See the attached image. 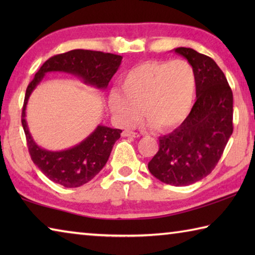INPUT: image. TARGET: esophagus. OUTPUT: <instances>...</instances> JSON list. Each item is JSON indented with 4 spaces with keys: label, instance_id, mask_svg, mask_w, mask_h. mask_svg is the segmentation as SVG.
Wrapping results in <instances>:
<instances>
[{
    "label": "esophagus",
    "instance_id": "obj_1",
    "mask_svg": "<svg viewBox=\"0 0 255 255\" xmlns=\"http://www.w3.org/2000/svg\"><path fill=\"white\" fill-rule=\"evenodd\" d=\"M123 136H124V137H133V138H137V137H139V133L133 132V131H130V130H125V131H123Z\"/></svg>",
    "mask_w": 255,
    "mask_h": 255
}]
</instances>
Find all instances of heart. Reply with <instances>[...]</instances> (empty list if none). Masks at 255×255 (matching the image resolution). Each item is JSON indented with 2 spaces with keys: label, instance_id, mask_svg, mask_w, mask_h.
<instances>
[{
  "label": "heart",
  "instance_id": "1",
  "mask_svg": "<svg viewBox=\"0 0 255 255\" xmlns=\"http://www.w3.org/2000/svg\"><path fill=\"white\" fill-rule=\"evenodd\" d=\"M196 91L195 68L187 60H148L122 76L120 90L109 94V108L123 126L139 119L144 108L147 126L167 131L188 118Z\"/></svg>",
  "mask_w": 255,
  "mask_h": 255
}]
</instances>
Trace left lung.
I'll return each instance as SVG.
<instances>
[{"label": "left lung", "mask_w": 255, "mask_h": 255, "mask_svg": "<svg viewBox=\"0 0 255 255\" xmlns=\"http://www.w3.org/2000/svg\"><path fill=\"white\" fill-rule=\"evenodd\" d=\"M173 51L195 68L197 100L178 128L159 137L148 170L162 182L182 187L206 178L222 157L233 133V92L214 59L185 47Z\"/></svg>", "instance_id": "left-lung-1"}]
</instances>
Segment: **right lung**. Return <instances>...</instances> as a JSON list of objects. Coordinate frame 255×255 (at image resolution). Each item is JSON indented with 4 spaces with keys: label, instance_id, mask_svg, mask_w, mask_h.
<instances>
[{
    "label": "right lung",
    "instance_id": "add662e5",
    "mask_svg": "<svg viewBox=\"0 0 255 255\" xmlns=\"http://www.w3.org/2000/svg\"><path fill=\"white\" fill-rule=\"evenodd\" d=\"M122 60V56L102 51L71 50L46 60L28 85L21 123L31 159L53 182L65 188H77L91 181L106 165L123 130L99 125L85 139L73 147L63 150L42 148L33 140L25 119V110L32 91L49 72L68 73L79 77L86 85L106 90Z\"/></svg>",
    "mask_w": 255,
    "mask_h": 255
}]
</instances>
